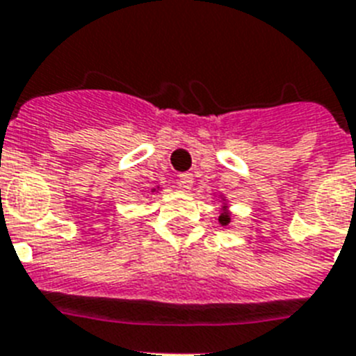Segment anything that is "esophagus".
Listing matches in <instances>:
<instances>
[{"mask_svg": "<svg viewBox=\"0 0 356 356\" xmlns=\"http://www.w3.org/2000/svg\"><path fill=\"white\" fill-rule=\"evenodd\" d=\"M179 184H181L184 190H191V188H193V174L184 172V174L179 175Z\"/></svg>", "mask_w": 356, "mask_h": 356, "instance_id": "34e87169", "label": "esophagus"}]
</instances>
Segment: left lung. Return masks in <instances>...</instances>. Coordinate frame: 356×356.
Masks as SVG:
<instances>
[{
  "instance_id": "left-lung-1",
  "label": "left lung",
  "mask_w": 356,
  "mask_h": 356,
  "mask_svg": "<svg viewBox=\"0 0 356 356\" xmlns=\"http://www.w3.org/2000/svg\"><path fill=\"white\" fill-rule=\"evenodd\" d=\"M218 222H220L222 225H227L231 222V215L229 211H227V206H222V213L220 216H218Z\"/></svg>"
}]
</instances>
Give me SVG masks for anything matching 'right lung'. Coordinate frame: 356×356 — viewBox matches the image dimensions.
<instances>
[{
  "instance_id": "obj_1",
  "label": "right lung",
  "mask_w": 356,
  "mask_h": 356,
  "mask_svg": "<svg viewBox=\"0 0 356 356\" xmlns=\"http://www.w3.org/2000/svg\"><path fill=\"white\" fill-rule=\"evenodd\" d=\"M152 191H156V190H152Z\"/></svg>"
}]
</instances>
